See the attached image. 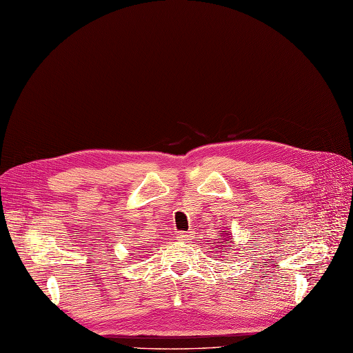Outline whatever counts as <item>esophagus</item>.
Instances as JSON below:
<instances>
[{"label": "esophagus", "instance_id": "34e87169", "mask_svg": "<svg viewBox=\"0 0 353 353\" xmlns=\"http://www.w3.org/2000/svg\"><path fill=\"white\" fill-rule=\"evenodd\" d=\"M192 237H194V232H192V231L177 232V236H176V239H177L179 241H182V243H189V241L192 240Z\"/></svg>", "mask_w": 353, "mask_h": 353}]
</instances>
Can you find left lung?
<instances>
[{"mask_svg": "<svg viewBox=\"0 0 353 353\" xmlns=\"http://www.w3.org/2000/svg\"><path fill=\"white\" fill-rule=\"evenodd\" d=\"M222 232V237H225L223 239V241H216V243H219V249H222V250H227V248H231L232 246V241H231V239L227 236V232L225 231H221Z\"/></svg>", "mask_w": 353, "mask_h": 353, "instance_id": "8db88e82", "label": "left lung"}]
</instances>
